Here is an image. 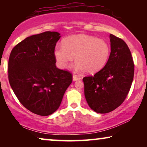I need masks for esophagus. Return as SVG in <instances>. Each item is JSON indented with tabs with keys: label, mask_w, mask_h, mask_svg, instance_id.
<instances>
[{
	"label": "esophagus",
	"mask_w": 147,
	"mask_h": 147,
	"mask_svg": "<svg viewBox=\"0 0 147 147\" xmlns=\"http://www.w3.org/2000/svg\"><path fill=\"white\" fill-rule=\"evenodd\" d=\"M81 79L79 76H78L77 75H73V81H77V80H79Z\"/></svg>",
	"instance_id": "esophagus-1"
}]
</instances>
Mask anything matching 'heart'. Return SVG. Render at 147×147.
Here are the masks:
<instances>
[{
  "mask_svg": "<svg viewBox=\"0 0 147 147\" xmlns=\"http://www.w3.org/2000/svg\"><path fill=\"white\" fill-rule=\"evenodd\" d=\"M110 47L107 42L98 38L80 34L69 36L54 49V57L58 67L64 69L73 60L76 67L86 74H94L107 63Z\"/></svg>",
  "mask_w": 147,
  "mask_h": 147,
  "instance_id": "heart-1",
  "label": "heart"
}]
</instances>
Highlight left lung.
I'll return each mask as SVG.
<instances>
[{"label":"left lung","instance_id":"obj_1","mask_svg":"<svg viewBox=\"0 0 147 147\" xmlns=\"http://www.w3.org/2000/svg\"><path fill=\"white\" fill-rule=\"evenodd\" d=\"M110 39L111 52L105 66L94 76L83 78L88 106L100 114L108 113L121 105L134 78V65L128 45L112 34Z\"/></svg>","mask_w":147,"mask_h":147}]
</instances>
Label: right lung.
I'll list each match as a JSON object with an SVG mask.
<instances>
[{
    "label": "right lung",
    "mask_w": 147,
    "mask_h": 147,
    "mask_svg": "<svg viewBox=\"0 0 147 147\" xmlns=\"http://www.w3.org/2000/svg\"><path fill=\"white\" fill-rule=\"evenodd\" d=\"M60 37L55 31L31 35L10 54V85L19 102L40 116H49L59 108L72 82L71 74L55 65L54 49Z\"/></svg>",
    "instance_id": "add662e5"
}]
</instances>
